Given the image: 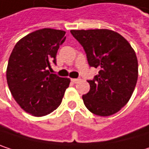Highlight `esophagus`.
I'll use <instances>...</instances> for the list:
<instances>
[{
	"label": "esophagus",
	"mask_w": 149,
	"mask_h": 149,
	"mask_svg": "<svg viewBox=\"0 0 149 149\" xmlns=\"http://www.w3.org/2000/svg\"><path fill=\"white\" fill-rule=\"evenodd\" d=\"M80 80H81V79H79V78H72V82L74 83V84H77V83L80 82Z\"/></svg>",
	"instance_id": "34e87169"
}]
</instances>
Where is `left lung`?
Listing matches in <instances>:
<instances>
[{
  "label": "left lung",
  "mask_w": 149,
  "mask_h": 149,
  "mask_svg": "<svg viewBox=\"0 0 149 149\" xmlns=\"http://www.w3.org/2000/svg\"><path fill=\"white\" fill-rule=\"evenodd\" d=\"M83 45L88 63L99 68L98 75L89 80L90 91L83 95L86 108L93 114L109 116L130 101L138 78V61L128 40L109 29L71 30Z\"/></svg>",
  "instance_id": "1"
}]
</instances>
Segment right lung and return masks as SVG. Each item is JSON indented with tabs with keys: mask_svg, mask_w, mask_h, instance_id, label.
I'll return each mask as SVG.
<instances>
[{
	"mask_svg": "<svg viewBox=\"0 0 149 149\" xmlns=\"http://www.w3.org/2000/svg\"><path fill=\"white\" fill-rule=\"evenodd\" d=\"M65 32L43 28L20 39L15 45L7 67V82L16 103L26 112L43 116L62 102L70 78L51 74Z\"/></svg>",
	"mask_w": 149,
	"mask_h": 149,
	"instance_id": "obj_1",
	"label": "right lung"
}]
</instances>
